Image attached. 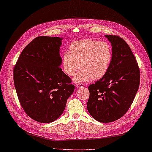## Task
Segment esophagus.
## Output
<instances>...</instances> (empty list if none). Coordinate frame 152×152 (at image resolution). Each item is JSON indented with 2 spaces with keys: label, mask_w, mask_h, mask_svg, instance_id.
<instances>
[{
  "label": "esophagus",
  "mask_w": 152,
  "mask_h": 152,
  "mask_svg": "<svg viewBox=\"0 0 152 152\" xmlns=\"http://www.w3.org/2000/svg\"><path fill=\"white\" fill-rule=\"evenodd\" d=\"M83 87H84V84H83V83H77L76 88H83Z\"/></svg>",
  "instance_id": "obj_1"
}]
</instances>
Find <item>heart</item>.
Masks as SVG:
<instances>
[{"label": "heart", "instance_id": "obj_1", "mask_svg": "<svg viewBox=\"0 0 152 152\" xmlns=\"http://www.w3.org/2000/svg\"><path fill=\"white\" fill-rule=\"evenodd\" d=\"M69 51L63 54V69L68 76H73L80 66L81 70L74 78L76 83L101 79L107 74L113 59L112 47L106 42L74 41L70 44Z\"/></svg>", "mask_w": 152, "mask_h": 152}]
</instances>
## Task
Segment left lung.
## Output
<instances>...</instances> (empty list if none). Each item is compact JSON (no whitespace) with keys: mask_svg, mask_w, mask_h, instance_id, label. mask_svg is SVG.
Here are the masks:
<instances>
[{"mask_svg":"<svg viewBox=\"0 0 152 152\" xmlns=\"http://www.w3.org/2000/svg\"><path fill=\"white\" fill-rule=\"evenodd\" d=\"M112 46L113 59L107 74L89 86L87 108L102 123L121 118L129 109L140 84V70L130 47L121 37L105 34Z\"/></svg>","mask_w":152,"mask_h":152,"instance_id":"obj_1","label":"left lung"}]
</instances>
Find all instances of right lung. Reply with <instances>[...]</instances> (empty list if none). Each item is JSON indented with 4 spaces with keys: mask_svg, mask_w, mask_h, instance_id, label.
<instances>
[{
    "mask_svg": "<svg viewBox=\"0 0 152 152\" xmlns=\"http://www.w3.org/2000/svg\"><path fill=\"white\" fill-rule=\"evenodd\" d=\"M63 38L38 37L25 47L14 69V82L25 113L40 123L56 120L74 86L60 68Z\"/></svg>",
    "mask_w": 152,
    "mask_h": 152,
    "instance_id": "obj_1",
    "label": "right lung"
}]
</instances>
